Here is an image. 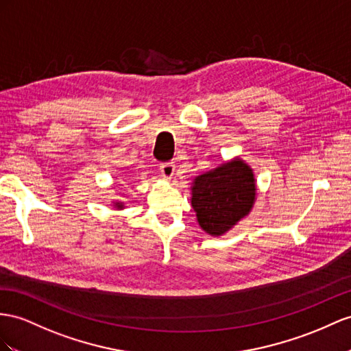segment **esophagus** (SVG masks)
Segmentation results:
<instances>
[{"label":"esophagus","mask_w":351,"mask_h":351,"mask_svg":"<svg viewBox=\"0 0 351 351\" xmlns=\"http://www.w3.org/2000/svg\"><path fill=\"white\" fill-rule=\"evenodd\" d=\"M160 172L166 179H170L175 173V165L172 161H167V163H161L160 165Z\"/></svg>","instance_id":"esophagus-1"}]
</instances>
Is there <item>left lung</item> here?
I'll return each instance as SVG.
<instances>
[{"label":"left lung","mask_w":351,"mask_h":351,"mask_svg":"<svg viewBox=\"0 0 351 351\" xmlns=\"http://www.w3.org/2000/svg\"><path fill=\"white\" fill-rule=\"evenodd\" d=\"M191 191L200 227L210 236H222L252 209L256 186L252 169L236 158L197 176Z\"/></svg>","instance_id":"obj_1"}]
</instances>
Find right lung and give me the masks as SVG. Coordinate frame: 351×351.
Here are the masks:
<instances>
[{"label": "right lung", "instance_id": "1", "mask_svg": "<svg viewBox=\"0 0 351 351\" xmlns=\"http://www.w3.org/2000/svg\"><path fill=\"white\" fill-rule=\"evenodd\" d=\"M115 206H117V209H121L123 208V203H115Z\"/></svg>", "mask_w": 351, "mask_h": 351}]
</instances>
